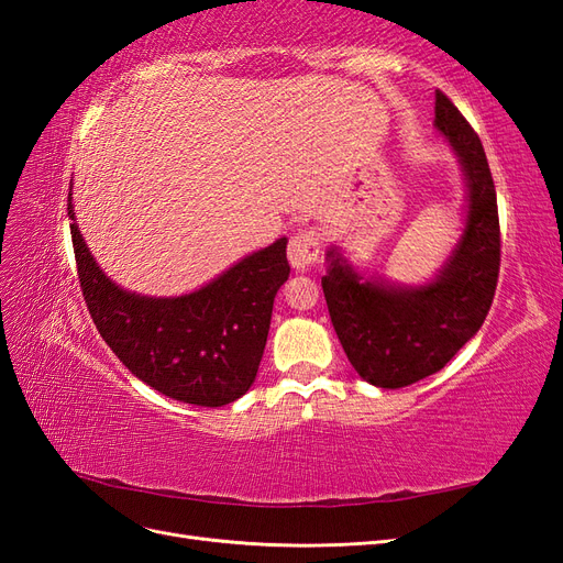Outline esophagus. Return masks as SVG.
I'll return each instance as SVG.
<instances>
[{
  "mask_svg": "<svg viewBox=\"0 0 563 563\" xmlns=\"http://www.w3.org/2000/svg\"><path fill=\"white\" fill-rule=\"evenodd\" d=\"M319 261V234L314 230H300L288 242V263L296 272H310Z\"/></svg>",
  "mask_w": 563,
  "mask_h": 563,
  "instance_id": "obj_1",
  "label": "esophagus"
}]
</instances>
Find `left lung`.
I'll use <instances>...</instances> for the list:
<instances>
[{"label": "left lung", "instance_id": "left-lung-1", "mask_svg": "<svg viewBox=\"0 0 563 563\" xmlns=\"http://www.w3.org/2000/svg\"><path fill=\"white\" fill-rule=\"evenodd\" d=\"M434 126L457 157L467 187L465 225L449 258L424 284L364 275L338 246L321 277L333 329L360 376L385 389L444 368L476 335L496 296L500 223L496 185L479 135L451 100L434 93Z\"/></svg>", "mask_w": 563, "mask_h": 563}]
</instances>
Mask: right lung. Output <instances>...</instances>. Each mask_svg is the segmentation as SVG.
Masks as SVG:
<instances>
[{"mask_svg": "<svg viewBox=\"0 0 563 563\" xmlns=\"http://www.w3.org/2000/svg\"><path fill=\"white\" fill-rule=\"evenodd\" d=\"M84 300L98 333L135 378L183 404L225 406L246 395L267 343L272 305L288 279L286 244L249 253L185 296L117 286L91 255L67 197Z\"/></svg>", "mask_w": 563, "mask_h": 563, "instance_id": "1", "label": "right lung"}]
</instances>
